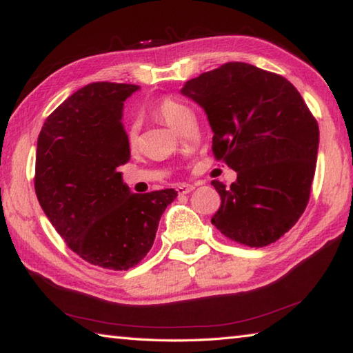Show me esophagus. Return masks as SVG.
<instances>
[{
	"label": "esophagus",
	"mask_w": 353,
	"mask_h": 353,
	"mask_svg": "<svg viewBox=\"0 0 353 353\" xmlns=\"http://www.w3.org/2000/svg\"><path fill=\"white\" fill-rule=\"evenodd\" d=\"M196 187L194 185H190V183H181V185H177V193L179 194H188L190 191H193Z\"/></svg>",
	"instance_id": "esophagus-1"
}]
</instances>
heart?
I'll list each match as a JSON object with an SVG mask.
<instances>
[{"instance_id":"1","label":"heart","mask_w":353,"mask_h":353,"mask_svg":"<svg viewBox=\"0 0 353 353\" xmlns=\"http://www.w3.org/2000/svg\"><path fill=\"white\" fill-rule=\"evenodd\" d=\"M185 110H188L185 105L176 103L174 99L165 98V99H162L159 103L157 109H155V113H157L159 118H162L163 121L168 124V126H171L172 129H174L179 117H181ZM135 139H137L135 129L130 128L129 129V134H128V140H129V143H134Z\"/></svg>"}]
</instances>
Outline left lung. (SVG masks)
<instances>
[{
  "label": "left lung",
  "mask_w": 353,
  "mask_h": 353,
  "mask_svg": "<svg viewBox=\"0 0 353 353\" xmlns=\"http://www.w3.org/2000/svg\"><path fill=\"white\" fill-rule=\"evenodd\" d=\"M181 93L204 109L213 154L236 171L212 224L232 241L263 248L297 223L310 199L319 128L285 77L229 62L185 82Z\"/></svg>",
  "instance_id": "obj_1"
}]
</instances>
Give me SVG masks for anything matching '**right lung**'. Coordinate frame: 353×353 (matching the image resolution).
<instances>
[{
    "label": "right lung",
    "instance_id": "right-lung-1",
    "mask_svg": "<svg viewBox=\"0 0 353 353\" xmlns=\"http://www.w3.org/2000/svg\"><path fill=\"white\" fill-rule=\"evenodd\" d=\"M137 90L132 83H88L46 118L37 141L40 207L71 250L105 270L140 263L177 196L172 188L132 193L118 172L130 157L124 101Z\"/></svg>",
    "mask_w": 353,
    "mask_h": 353
}]
</instances>
